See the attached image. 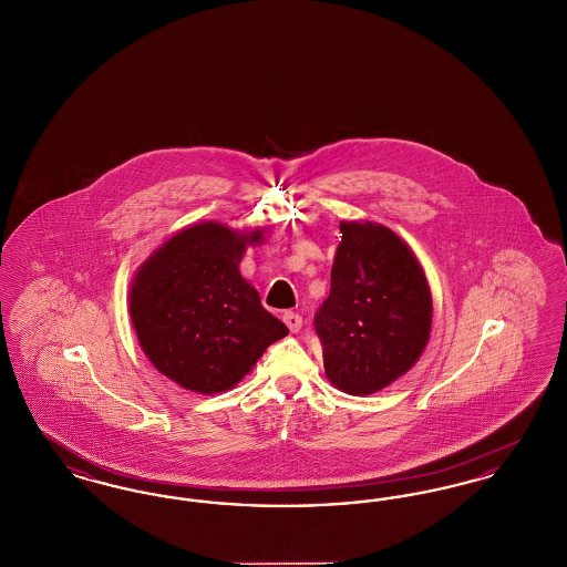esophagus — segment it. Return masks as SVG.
<instances>
[{
	"instance_id": "obj_1",
	"label": "esophagus",
	"mask_w": 567,
	"mask_h": 567,
	"mask_svg": "<svg viewBox=\"0 0 567 567\" xmlns=\"http://www.w3.org/2000/svg\"><path fill=\"white\" fill-rule=\"evenodd\" d=\"M282 321L287 323L289 331H293V333H297V331L301 329V317H299L297 312H285V315H282Z\"/></svg>"
}]
</instances>
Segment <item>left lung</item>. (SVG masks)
<instances>
[{
	"label": "left lung",
	"mask_w": 567,
	"mask_h": 567,
	"mask_svg": "<svg viewBox=\"0 0 567 567\" xmlns=\"http://www.w3.org/2000/svg\"><path fill=\"white\" fill-rule=\"evenodd\" d=\"M331 289L315 317L324 374L370 395L419 361L432 331V291L410 246L378 223L342 220Z\"/></svg>",
	"instance_id": "1"
}]
</instances>
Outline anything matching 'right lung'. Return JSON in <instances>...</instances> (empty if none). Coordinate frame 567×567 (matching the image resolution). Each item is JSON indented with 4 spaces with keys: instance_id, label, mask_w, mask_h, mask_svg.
I'll list each match as a JSON object with an SVG mask.
<instances>
[{
    "instance_id": "right-lung-1",
    "label": "right lung",
    "mask_w": 567,
    "mask_h": 567,
    "mask_svg": "<svg viewBox=\"0 0 567 567\" xmlns=\"http://www.w3.org/2000/svg\"><path fill=\"white\" fill-rule=\"evenodd\" d=\"M261 243L264 229L240 234L208 220L174 234L140 266L130 315L163 377L202 395L229 391L289 333L240 274L246 246Z\"/></svg>"
}]
</instances>
